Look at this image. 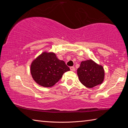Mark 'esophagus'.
<instances>
[{
  "instance_id": "34e87169",
  "label": "esophagus",
  "mask_w": 128,
  "mask_h": 128,
  "mask_svg": "<svg viewBox=\"0 0 128 128\" xmlns=\"http://www.w3.org/2000/svg\"><path fill=\"white\" fill-rule=\"evenodd\" d=\"M70 70H72V71H74L75 69H76L74 66H70Z\"/></svg>"
}]
</instances>
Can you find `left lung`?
<instances>
[{
    "label": "left lung",
    "instance_id": "obj_1",
    "mask_svg": "<svg viewBox=\"0 0 128 128\" xmlns=\"http://www.w3.org/2000/svg\"><path fill=\"white\" fill-rule=\"evenodd\" d=\"M77 74L80 82L88 88H92L102 83L104 71L102 66L92 60L81 62L77 69Z\"/></svg>",
    "mask_w": 128,
    "mask_h": 128
}]
</instances>
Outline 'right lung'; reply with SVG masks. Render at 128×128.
I'll return each instance as SVG.
<instances>
[{"label": "right lung", "instance_id": "1", "mask_svg": "<svg viewBox=\"0 0 128 128\" xmlns=\"http://www.w3.org/2000/svg\"><path fill=\"white\" fill-rule=\"evenodd\" d=\"M70 68L53 52H43L32 62L30 72L34 81L43 87H51Z\"/></svg>", "mask_w": 128, "mask_h": 128}]
</instances>
